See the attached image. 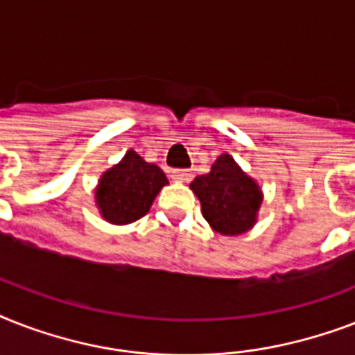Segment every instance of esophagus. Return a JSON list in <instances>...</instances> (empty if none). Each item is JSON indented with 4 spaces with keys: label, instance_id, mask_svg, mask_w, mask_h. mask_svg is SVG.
<instances>
[{
    "label": "esophagus",
    "instance_id": "obj_1",
    "mask_svg": "<svg viewBox=\"0 0 355 355\" xmlns=\"http://www.w3.org/2000/svg\"><path fill=\"white\" fill-rule=\"evenodd\" d=\"M191 171L188 169H173L171 171V178L173 180H177V182H189L191 180Z\"/></svg>",
    "mask_w": 355,
    "mask_h": 355
}]
</instances>
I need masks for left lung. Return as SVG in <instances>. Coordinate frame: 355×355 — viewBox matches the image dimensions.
I'll use <instances>...</instances> for the list:
<instances>
[{
  "instance_id": "8db88e82",
  "label": "left lung",
  "mask_w": 355,
  "mask_h": 355,
  "mask_svg": "<svg viewBox=\"0 0 355 355\" xmlns=\"http://www.w3.org/2000/svg\"><path fill=\"white\" fill-rule=\"evenodd\" d=\"M191 189L199 197L205 219L219 234L237 236L247 232L256 221L261 193L232 156H219L208 175L195 178Z\"/></svg>"
}]
</instances>
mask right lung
Returning <instances> with one entry per match:
<instances>
[{"instance_id":"obj_1","label":"right lung","mask_w":355,"mask_h":355,"mask_svg":"<svg viewBox=\"0 0 355 355\" xmlns=\"http://www.w3.org/2000/svg\"><path fill=\"white\" fill-rule=\"evenodd\" d=\"M167 178L160 167L128 150L118 166L103 175L96 191L103 217L114 225H128L149 211Z\"/></svg>"}]
</instances>
